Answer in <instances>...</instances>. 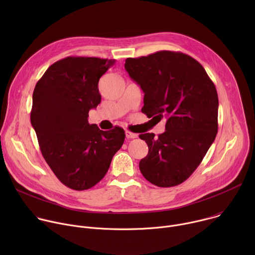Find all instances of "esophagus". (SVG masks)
<instances>
[{
    "mask_svg": "<svg viewBox=\"0 0 255 255\" xmlns=\"http://www.w3.org/2000/svg\"><path fill=\"white\" fill-rule=\"evenodd\" d=\"M125 135H126V137H127L128 139H133V138H137V137H138V135H137L136 133H132V132H130V131H126V132H125Z\"/></svg>",
    "mask_w": 255,
    "mask_h": 255,
    "instance_id": "esophagus-1",
    "label": "esophagus"
}]
</instances>
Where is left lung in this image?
I'll return each mask as SVG.
<instances>
[{
	"instance_id": "8db88e82",
	"label": "left lung",
	"mask_w": 255,
	"mask_h": 255,
	"mask_svg": "<svg viewBox=\"0 0 255 255\" xmlns=\"http://www.w3.org/2000/svg\"><path fill=\"white\" fill-rule=\"evenodd\" d=\"M125 69L144 93L142 113L167 119L165 131L158 137L139 135L149 149L139 162L141 173L160 188L184 183L200 165L218 132L219 101L214 83L195 58L168 50L127 58Z\"/></svg>"
}]
</instances>
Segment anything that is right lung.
<instances>
[{
	"mask_svg": "<svg viewBox=\"0 0 255 255\" xmlns=\"http://www.w3.org/2000/svg\"><path fill=\"white\" fill-rule=\"evenodd\" d=\"M115 60L67 56L51 64L35 86L31 124L41 153L69 189H91L105 176L125 132L103 131L89 124L91 109L101 103L99 80Z\"/></svg>",
	"mask_w": 255,
	"mask_h": 255,
	"instance_id": "1",
	"label": "right lung"
}]
</instances>
